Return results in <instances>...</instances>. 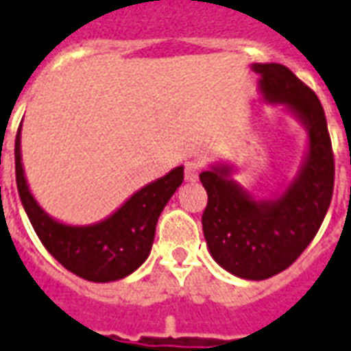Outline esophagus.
<instances>
[{"label": "esophagus", "instance_id": "1", "mask_svg": "<svg viewBox=\"0 0 351 351\" xmlns=\"http://www.w3.org/2000/svg\"><path fill=\"white\" fill-rule=\"evenodd\" d=\"M199 173H202V163H197V161H188V163H186L184 176L188 182H195Z\"/></svg>", "mask_w": 351, "mask_h": 351}]
</instances>
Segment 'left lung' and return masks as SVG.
<instances>
[{"instance_id":"left-lung-1","label":"left lung","mask_w":351,"mask_h":351,"mask_svg":"<svg viewBox=\"0 0 351 351\" xmlns=\"http://www.w3.org/2000/svg\"><path fill=\"white\" fill-rule=\"evenodd\" d=\"M263 101L280 106L306 128L295 176L267 199L236 182V167L217 161L199 180L207 192L202 226L207 250L230 275L265 280L294 263L315 238L335 186V157L323 106L313 90L278 63H254Z\"/></svg>"}]
</instances>
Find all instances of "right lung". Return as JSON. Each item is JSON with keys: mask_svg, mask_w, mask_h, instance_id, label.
Wrapping results in <instances>:
<instances>
[{"mask_svg": "<svg viewBox=\"0 0 351 351\" xmlns=\"http://www.w3.org/2000/svg\"><path fill=\"white\" fill-rule=\"evenodd\" d=\"M16 190L45 250L61 265L92 282L121 280L144 263L156 238L157 219L184 180V167L142 186L113 213L92 225H69L36 202L25 176L21 128L15 140Z\"/></svg>", "mask_w": 351, "mask_h": 351, "instance_id": "add662e5", "label": "right lung"}]
</instances>
